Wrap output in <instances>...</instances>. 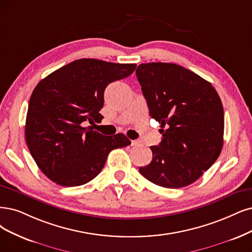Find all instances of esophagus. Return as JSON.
Returning <instances> with one entry per match:
<instances>
[{"instance_id":"obj_1","label":"esophagus","mask_w":252,"mask_h":252,"mask_svg":"<svg viewBox=\"0 0 252 252\" xmlns=\"http://www.w3.org/2000/svg\"><path fill=\"white\" fill-rule=\"evenodd\" d=\"M131 145H132V146H139V145H140V141H138V140H132V141H131Z\"/></svg>"}]
</instances>
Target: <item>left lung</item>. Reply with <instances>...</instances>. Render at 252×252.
Listing matches in <instances>:
<instances>
[{"label": "left lung", "mask_w": 252, "mask_h": 252, "mask_svg": "<svg viewBox=\"0 0 252 252\" xmlns=\"http://www.w3.org/2000/svg\"><path fill=\"white\" fill-rule=\"evenodd\" d=\"M151 116L159 121L162 141L151 146L153 160L140 172L164 188L198 180L223 146L224 113L212 84L174 63H142L136 69Z\"/></svg>", "instance_id": "obj_1"}]
</instances>
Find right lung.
<instances>
[{"label":"right lung","mask_w":252,"mask_h":252,"mask_svg":"<svg viewBox=\"0 0 252 252\" xmlns=\"http://www.w3.org/2000/svg\"><path fill=\"white\" fill-rule=\"evenodd\" d=\"M136 64L79 59L42 79L32 92L26 119V142L39 169L54 183L76 187L104 168L115 148L131 141L124 134L101 135L104 92L112 82L133 73Z\"/></svg>","instance_id":"1"}]
</instances>
